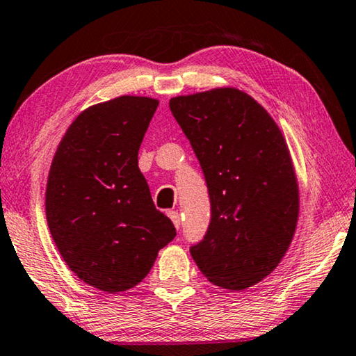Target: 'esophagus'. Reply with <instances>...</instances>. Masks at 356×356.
<instances>
[{"mask_svg":"<svg viewBox=\"0 0 356 356\" xmlns=\"http://www.w3.org/2000/svg\"><path fill=\"white\" fill-rule=\"evenodd\" d=\"M168 217L172 220L174 227H176V228L179 229V228H180V216H179V212H176V211H169V212H168Z\"/></svg>","mask_w":356,"mask_h":356,"instance_id":"obj_1","label":"esophagus"}]
</instances>
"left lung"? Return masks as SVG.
<instances>
[{
    "label": "left lung",
    "instance_id": "obj_1",
    "mask_svg": "<svg viewBox=\"0 0 356 356\" xmlns=\"http://www.w3.org/2000/svg\"><path fill=\"white\" fill-rule=\"evenodd\" d=\"M174 118L204 174L211 222L190 247L213 285L244 290L273 273L295 234L300 196L279 127L234 88L177 97Z\"/></svg>",
    "mask_w": 356,
    "mask_h": 356
}]
</instances>
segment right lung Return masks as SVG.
<instances>
[{
    "instance_id": "1",
    "label": "right lung",
    "mask_w": 356,
    "mask_h": 356,
    "mask_svg": "<svg viewBox=\"0 0 356 356\" xmlns=\"http://www.w3.org/2000/svg\"><path fill=\"white\" fill-rule=\"evenodd\" d=\"M156 107L144 97L90 107L67 128L50 166L46 216L55 245L79 279L107 293L138 285L176 238L138 166Z\"/></svg>"
}]
</instances>
